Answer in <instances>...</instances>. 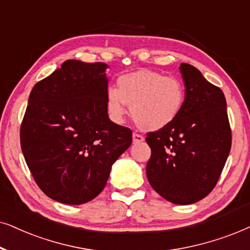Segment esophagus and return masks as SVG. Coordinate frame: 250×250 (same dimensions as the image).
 I'll return each instance as SVG.
<instances>
[{"instance_id":"esophagus-1","label":"esophagus","mask_w":250,"mask_h":250,"mask_svg":"<svg viewBox=\"0 0 250 250\" xmlns=\"http://www.w3.org/2000/svg\"><path fill=\"white\" fill-rule=\"evenodd\" d=\"M132 142H134V144H137V143H143L144 142V137H143L142 135L134 132V134H132Z\"/></svg>"}]
</instances>
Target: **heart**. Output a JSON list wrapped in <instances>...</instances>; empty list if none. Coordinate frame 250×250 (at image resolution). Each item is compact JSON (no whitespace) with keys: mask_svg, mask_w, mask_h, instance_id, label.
Wrapping results in <instances>:
<instances>
[{"mask_svg":"<svg viewBox=\"0 0 250 250\" xmlns=\"http://www.w3.org/2000/svg\"><path fill=\"white\" fill-rule=\"evenodd\" d=\"M184 84L175 78L148 69L122 75L118 89L108 88L106 108L113 121L122 122L131 106V115L143 130L158 131L170 125L185 104Z\"/></svg>","mask_w":250,"mask_h":250,"instance_id":"obj_1","label":"heart"}]
</instances>
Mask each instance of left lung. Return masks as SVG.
<instances>
[{
    "instance_id": "8db88e82",
    "label": "left lung",
    "mask_w": 250,
    "mask_h": 250,
    "mask_svg": "<svg viewBox=\"0 0 250 250\" xmlns=\"http://www.w3.org/2000/svg\"><path fill=\"white\" fill-rule=\"evenodd\" d=\"M185 104L170 125L148 132L149 184L176 205H191L215 188L231 149L224 94L194 66L182 62Z\"/></svg>"
}]
</instances>
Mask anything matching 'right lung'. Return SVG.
Returning <instances> with one entry per match:
<instances>
[{
    "instance_id": "obj_1",
    "label": "right lung",
    "mask_w": 250,
    "mask_h": 250,
    "mask_svg": "<svg viewBox=\"0 0 250 250\" xmlns=\"http://www.w3.org/2000/svg\"><path fill=\"white\" fill-rule=\"evenodd\" d=\"M108 66L69 59L33 86L21 128L29 170L43 192L82 205L104 189L112 166L132 143L106 108Z\"/></svg>"
}]
</instances>
